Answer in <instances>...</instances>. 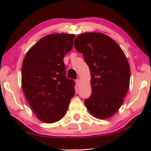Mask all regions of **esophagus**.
<instances>
[{
    "label": "esophagus",
    "instance_id": "34e87169",
    "mask_svg": "<svg viewBox=\"0 0 151 151\" xmlns=\"http://www.w3.org/2000/svg\"><path fill=\"white\" fill-rule=\"evenodd\" d=\"M76 84H78V85H80V80H79V79H77L76 80Z\"/></svg>",
    "mask_w": 151,
    "mask_h": 151
}]
</instances>
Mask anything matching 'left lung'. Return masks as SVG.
I'll return each mask as SVG.
<instances>
[{
    "mask_svg": "<svg viewBox=\"0 0 151 151\" xmlns=\"http://www.w3.org/2000/svg\"><path fill=\"white\" fill-rule=\"evenodd\" d=\"M91 73V95L84 104L98 119L112 117L122 104L130 84L131 70L126 55L114 40L100 32H86L74 40Z\"/></svg>",
    "mask_w": 151,
    "mask_h": 151,
    "instance_id": "1",
    "label": "left lung"
}]
</instances>
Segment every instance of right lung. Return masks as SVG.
<instances>
[{
  "instance_id": "obj_1",
  "label": "right lung",
  "mask_w": 151,
  "mask_h": 151,
  "mask_svg": "<svg viewBox=\"0 0 151 151\" xmlns=\"http://www.w3.org/2000/svg\"><path fill=\"white\" fill-rule=\"evenodd\" d=\"M75 36L47 35L29 49L22 62V91L37 118L45 123L60 120L75 94V82L65 76L63 61Z\"/></svg>"
}]
</instances>
